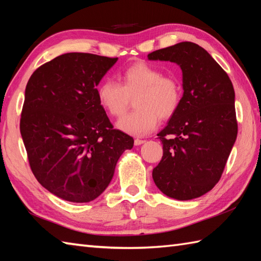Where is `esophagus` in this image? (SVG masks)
Listing matches in <instances>:
<instances>
[{"label":"esophagus","mask_w":261,"mask_h":261,"mask_svg":"<svg viewBox=\"0 0 261 261\" xmlns=\"http://www.w3.org/2000/svg\"><path fill=\"white\" fill-rule=\"evenodd\" d=\"M146 140H142V139H135V145L136 146H140L142 143H145Z\"/></svg>","instance_id":"1"}]
</instances>
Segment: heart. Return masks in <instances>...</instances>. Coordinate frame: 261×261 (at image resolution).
<instances>
[{
  "instance_id": "obj_1",
  "label": "heart",
  "mask_w": 261,
  "mask_h": 261,
  "mask_svg": "<svg viewBox=\"0 0 261 261\" xmlns=\"http://www.w3.org/2000/svg\"><path fill=\"white\" fill-rule=\"evenodd\" d=\"M120 82L104 80L96 95L102 109L114 116L124 115L134 99L136 110L118 122L119 129L132 136H145L173 116L181 101V85L174 76L163 75L158 67L137 62L123 70Z\"/></svg>"
}]
</instances>
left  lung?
Segmentation results:
<instances>
[{"label":"left lung","instance_id":"8db88e82","mask_svg":"<svg viewBox=\"0 0 261 261\" xmlns=\"http://www.w3.org/2000/svg\"><path fill=\"white\" fill-rule=\"evenodd\" d=\"M148 58L178 65L184 90L179 108L157 135L164 153L152 170L153 181L171 198L199 197L218 184L237 139L233 85L212 56L194 42L159 49Z\"/></svg>","mask_w":261,"mask_h":261}]
</instances>
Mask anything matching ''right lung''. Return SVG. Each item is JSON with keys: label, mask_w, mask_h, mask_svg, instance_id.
Wrapping results in <instances>:
<instances>
[{"label": "right lung", "mask_w": 261, "mask_h": 261, "mask_svg": "<svg viewBox=\"0 0 261 261\" xmlns=\"http://www.w3.org/2000/svg\"><path fill=\"white\" fill-rule=\"evenodd\" d=\"M85 53L60 55L28 81L20 131L33 175L65 201L87 203L112 179L134 138L113 129L96 86L116 63Z\"/></svg>", "instance_id": "1"}]
</instances>
